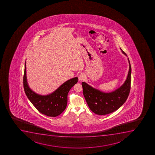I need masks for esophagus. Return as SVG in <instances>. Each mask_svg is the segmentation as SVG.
<instances>
[{"mask_svg":"<svg viewBox=\"0 0 155 155\" xmlns=\"http://www.w3.org/2000/svg\"><path fill=\"white\" fill-rule=\"evenodd\" d=\"M85 76L84 75V74H80V75H79L78 79L80 81H84L85 80Z\"/></svg>","mask_w":155,"mask_h":155,"instance_id":"34e87169","label":"esophagus"}]
</instances>
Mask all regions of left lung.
Returning <instances> with one entry per match:
<instances>
[{
    "instance_id": "left-lung-1",
    "label": "left lung",
    "mask_w": 155,
    "mask_h": 155,
    "mask_svg": "<svg viewBox=\"0 0 155 155\" xmlns=\"http://www.w3.org/2000/svg\"><path fill=\"white\" fill-rule=\"evenodd\" d=\"M128 61L129 71L126 81L121 87L111 93L102 92L86 82H82L84 97L90 109L93 113L98 115L109 114L116 111L126 102L131 89V67L129 58Z\"/></svg>"
}]
</instances>
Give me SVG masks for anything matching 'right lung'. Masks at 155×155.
<instances>
[{"mask_svg": "<svg viewBox=\"0 0 155 155\" xmlns=\"http://www.w3.org/2000/svg\"><path fill=\"white\" fill-rule=\"evenodd\" d=\"M25 64L23 87L26 96L40 113L49 117H56L64 111L68 103V95L71 87L78 82L75 77L64 82L58 89L48 95H40L33 92L28 86Z\"/></svg>", "mask_w": 155, "mask_h": 155, "instance_id": "add662e5", "label": "right lung"}]
</instances>
